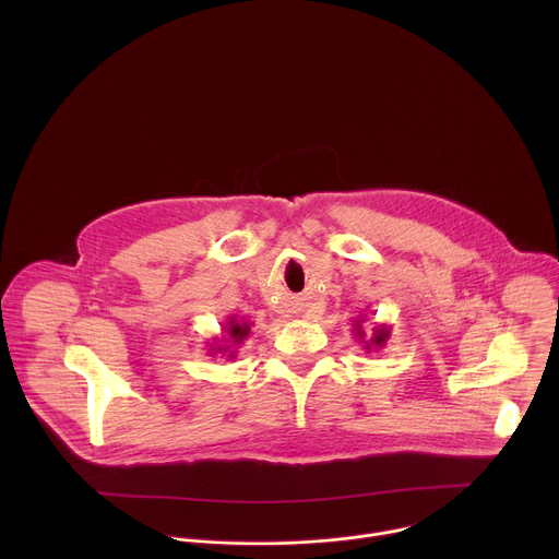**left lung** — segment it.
<instances>
[{"label": "left lung", "mask_w": 559, "mask_h": 559, "mask_svg": "<svg viewBox=\"0 0 559 559\" xmlns=\"http://www.w3.org/2000/svg\"><path fill=\"white\" fill-rule=\"evenodd\" d=\"M367 321L365 316H358V318H354V336L362 343V349L365 352H376V349H382L384 345H386V341H389V336H391V330L386 328V325H376L373 330H371V336H367L365 334V330H362V323Z\"/></svg>", "instance_id": "left-lung-1"}]
</instances>
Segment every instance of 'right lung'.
<instances>
[{"label":"right lung","instance_id":"1","mask_svg":"<svg viewBox=\"0 0 559 559\" xmlns=\"http://www.w3.org/2000/svg\"><path fill=\"white\" fill-rule=\"evenodd\" d=\"M221 330H223V336H221V338L216 336V338H212V343H207V345H210L207 354H210V356L223 354V356H227V358H234V356H236V347L246 343V338H248L250 332H252V325L246 321V318L227 316V323H225ZM218 342L222 343L221 346L217 345Z\"/></svg>","mask_w":559,"mask_h":559}]
</instances>
